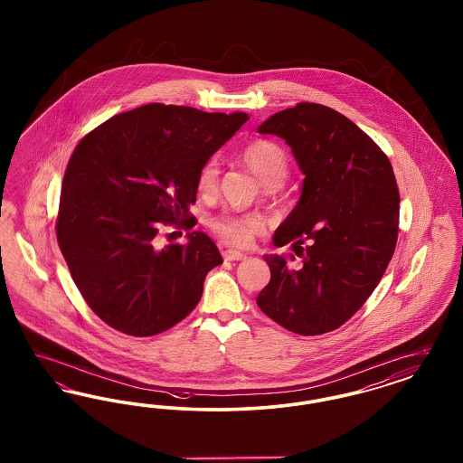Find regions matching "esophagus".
<instances>
[{
    "instance_id": "1",
    "label": "esophagus",
    "mask_w": 463,
    "mask_h": 463,
    "mask_svg": "<svg viewBox=\"0 0 463 463\" xmlns=\"http://www.w3.org/2000/svg\"><path fill=\"white\" fill-rule=\"evenodd\" d=\"M223 259L229 262H234V260H244L246 255L241 251H236V250H227V251H223Z\"/></svg>"
}]
</instances>
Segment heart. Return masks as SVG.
<instances>
[{"label":"heart","instance_id":"heart-1","mask_svg":"<svg viewBox=\"0 0 463 463\" xmlns=\"http://www.w3.org/2000/svg\"><path fill=\"white\" fill-rule=\"evenodd\" d=\"M242 163L255 174L262 182L265 189H279L289 172L288 156L278 144L270 140H255L248 144L241 151ZM219 180V159H208L199 170L198 189L203 194H212L217 187ZM212 229L221 236L222 240L234 246L248 244L255 232H260L265 227V222L260 215L246 213L234 215L223 213L210 222Z\"/></svg>","mask_w":463,"mask_h":463}]
</instances>
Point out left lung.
I'll return each instance as SVG.
<instances>
[{
  "label": "left lung",
  "mask_w": 463,
  "mask_h": 463,
  "mask_svg": "<svg viewBox=\"0 0 463 463\" xmlns=\"http://www.w3.org/2000/svg\"><path fill=\"white\" fill-rule=\"evenodd\" d=\"M259 133L283 138L306 178L272 236L278 248L291 242L302 264L293 267V255H264L270 281L257 304L298 335L336 330L363 307L392 259L399 225L392 165L349 118L319 104L276 112Z\"/></svg>",
  "instance_id": "left-lung-1"
}]
</instances>
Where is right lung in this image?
<instances>
[{
  "mask_svg": "<svg viewBox=\"0 0 463 463\" xmlns=\"http://www.w3.org/2000/svg\"><path fill=\"white\" fill-rule=\"evenodd\" d=\"M246 112L147 104L112 116L74 149L62 180L57 241L90 308L110 328L151 336L198 306L221 251L204 232L157 244L163 223L193 229L203 165Z\"/></svg>",
  "mask_w": 463,
  "mask_h": 463,
  "instance_id": "add662e5",
  "label": "right lung"
}]
</instances>
